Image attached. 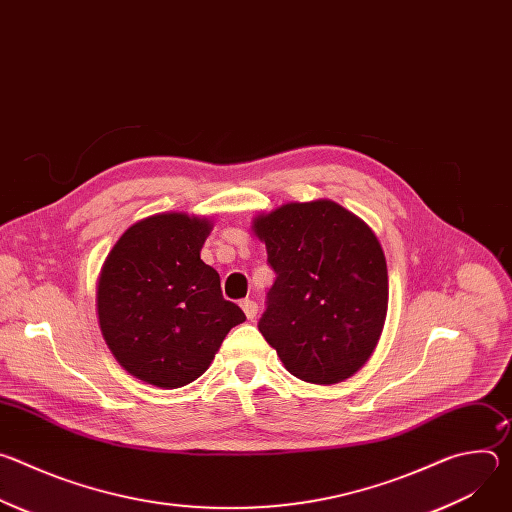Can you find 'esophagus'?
I'll use <instances>...</instances> for the list:
<instances>
[{
	"mask_svg": "<svg viewBox=\"0 0 512 512\" xmlns=\"http://www.w3.org/2000/svg\"><path fill=\"white\" fill-rule=\"evenodd\" d=\"M241 308H243V312H245V316H247L249 320H255V316H257V304H255L253 300H243V302H241Z\"/></svg>",
	"mask_w": 512,
	"mask_h": 512,
	"instance_id": "esophagus-1",
	"label": "esophagus"
}]
</instances>
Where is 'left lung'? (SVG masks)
Listing matches in <instances>:
<instances>
[{
  "label": "left lung",
  "mask_w": 512,
  "mask_h": 512,
  "mask_svg": "<svg viewBox=\"0 0 512 512\" xmlns=\"http://www.w3.org/2000/svg\"><path fill=\"white\" fill-rule=\"evenodd\" d=\"M255 233L275 271L259 332L294 377L348 379L387 316V261L375 233L332 200L285 204L259 216Z\"/></svg>",
  "instance_id": "8db88e82"
}]
</instances>
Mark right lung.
Returning a JSON list of instances; mask_svg holds the SVG:
<instances>
[{"label":"right lung","mask_w":512,"mask_h":512,"mask_svg":"<svg viewBox=\"0 0 512 512\" xmlns=\"http://www.w3.org/2000/svg\"><path fill=\"white\" fill-rule=\"evenodd\" d=\"M208 221L156 214L135 223L109 253L97 291L107 346L133 377L176 389L198 379L243 310L200 259Z\"/></svg>","instance_id":"obj_1"}]
</instances>
